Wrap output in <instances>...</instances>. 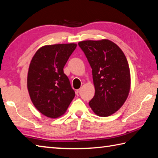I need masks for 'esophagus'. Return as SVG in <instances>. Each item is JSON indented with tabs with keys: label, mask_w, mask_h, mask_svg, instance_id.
Returning a JSON list of instances; mask_svg holds the SVG:
<instances>
[{
	"label": "esophagus",
	"mask_w": 158,
	"mask_h": 158,
	"mask_svg": "<svg viewBox=\"0 0 158 158\" xmlns=\"http://www.w3.org/2000/svg\"><path fill=\"white\" fill-rule=\"evenodd\" d=\"M80 91H81V90H80V89H78V90H76V94L77 96H79V94H80Z\"/></svg>",
	"instance_id": "esophagus-1"
}]
</instances>
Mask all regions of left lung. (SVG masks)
Masks as SVG:
<instances>
[{
	"mask_svg": "<svg viewBox=\"0 0 158 158\" xmlns=\"http://www.w3.org/2000/svg\"><path fill=\"white\" fill-rule=\"evenodd\" d=\"M78 45L92 68L95 88L89 106L98 116L111 115L124 104L130 91L127 59L122 50L107 39L81 41Z\"/></svg>",
	"mask_w": 158,
	"mask_h": 158,
	"instance_id": "8db88e82",
	"label": "left lung"
}]
</instances>
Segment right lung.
<instances>
[{
  "label": "right lung",
  "instance_id": "right-lung-1",
  "mask_svg": "<svg viewBox=\"0 0 158 158\" xmlns=\"http://www.w3.org/2000/svg\"><path fill=\"white\" fill-rule=\"evenodd\" d=\"M77 44L45 45L37 50L30 64L27 89L40 113L50 118L65 113L75 93L64 68Z\"/></svg>",
  "mask_w": 158,
  "mask_h": 158
}]
</instances>
